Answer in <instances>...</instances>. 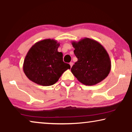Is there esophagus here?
Wrapping results in <instances>:
<instances>
[{"label":"esophagus","mask_w":132,"mask_h":132,"mask_svg":"<svg viewBox=\"0 0 132 132\" xmlns=\"http://www.w3.org/2000/svg\"><path fill=\"white\" fill-rule=\"evenodd\" d=\"M70 66H71V67L73 66V62H70Z\"/></svg>","instance_id":"obj_1"}]
</instances>
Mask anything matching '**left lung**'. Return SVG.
<instances>
[{"mask_svg": "<svg viewBox=\"0 0 132 132\" xmlns=\"http://www.w3.org/2000/svg\"><path fill=\"white\" fill-rule=\"evenodd\" d=\"M72 44L77 61L71 71L79 82L86 85H94L108 76L111 62L107 52L100 43L86 38Z\"/></svg>", "mask_w": 132, "mask_h": 132, "instance_id": "1", "label": "left lung"}]
</instances>
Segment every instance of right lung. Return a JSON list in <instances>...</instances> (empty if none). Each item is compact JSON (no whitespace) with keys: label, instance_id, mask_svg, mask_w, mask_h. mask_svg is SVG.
<instances>
[{"label":"right lung","instance_id":"right-lung-1","mask_svg":"<svg viewBox=\"0 0 132 132\" xmlns=\"http://www.w3.org/2000/svg\"><path fill=\"white\" fill-rule=\"evenodd\" d=\"M59 43L47 39L34 45L25 57L23 71L28 79L43 86L55 84L70 65L63 61L62 52H58Z\"/></svg>","mask_w":132,"mask_h":132}]
</instances>
